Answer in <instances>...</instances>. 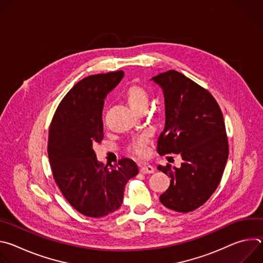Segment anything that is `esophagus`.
Wrapping results in <instances>:
<instances>
[{"label":"esophagus","instance_id":"esophagus-1","mask_svg":"<svg viewBox=\"0 0 263 263\" xmlns=\"http://www.w3.org/2000/svg\"><path fill=\"white\" fill-rule=\"evenodd\" d=\"M154 171H155L154 167L148 163H144V164L140 165V173H142V174H152V173H154Z\"/></svg>","mask_w":263,"mask_h":263}]
</instances>
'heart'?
Listing matches in <instances>:
<instances>
[{"instance_id":"heart-1","label":"heart","mask_w":263,"mask_h":263,"mask_svg":"<svg viewBox=\"0 0 263 263\" xmlns=\"http://www.w3.org/2000/svg\"><path fill=\"white\" fill-rule=\"evenodd\" d=\"M125 99L133 111H138L141 108H145L148 101V93L146 89L140 85H131L125 91ZM146 139L145 137H139L131 144V149L138 155L144 153Z\"/></svg>"}]
</instances>
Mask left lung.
<instances>
[{"instance_id":"left-lung-1","label":"left lung","mask_w":263,"mask_h":263,"mask_svg":"<svg viewBox=\"0 0 263 263\" xmlns=\"http://www.w3.org/2000/svg\"><path fill=\"white\" fill-rule=\"evenodd\" d=\"M151 80L161 87L165 105L157 152L182 158L180 167L157 166L171 178L159 200L171 210L190 212L211 197L227 163L229 147L221 111L209 91L177 70Z\"/></svg>"}]
</instances>
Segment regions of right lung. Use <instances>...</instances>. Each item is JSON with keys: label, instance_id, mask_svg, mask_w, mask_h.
Returning <instances> with one entry per match:
<instances>
[{"label": "right lung", "instance_id": "obj_1", "mask_svg": "<svg viewBox=\"0 0 263 263\" xmlns=\"http://www.w3.org/2000/svg\"><path fill=\"white\" fill-rule=\"evenodd\" d=\"M123 77L124 71L118 70L79 81L59 104L49 131L53 177L67 202L89 217L117 211L123 203L126 183L138 173L129 158L104 165L92 147L104 137V100Z\"/></svg>", "mask_w": 263, "mask_h": 263}]
</instances>
